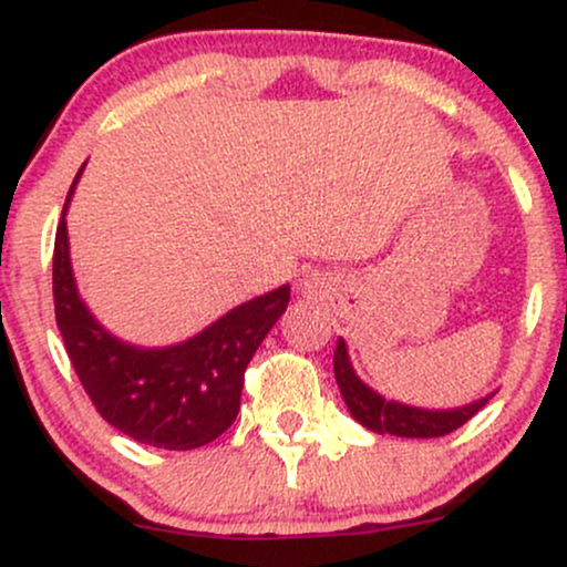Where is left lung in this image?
<instances>
[{"instance_id":"1","label":"left lung","mask_w":567,"mask_h":567,"mask_svg":"<svg viewBox=\"0 0 567 567\" xmlns=\"http://www.w3.org/2000/svg\"><path fill=\"white\" fill-rule=\"evenodd\" d=\"M333 370L338 389H341L343 402H347L349 413L354 415V421H360L362 426L370 432L379 434H394V437H442V434H451L458 426H464L472 415H477L480 410L487 405L493 394L483 396V400L472 402V405L453 408V410H424V408H410L402 402L383 400L379 392L357 379L354 368L349 362V351L343 338H338V347L333 354Z\"/></svg>"}]
</instances>
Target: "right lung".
<instances>
[{
    "label": "right lung",
    "mask_w": 567,
    "mask_h": 567,
    "mask_svg": "<svg viewBox=\"0 0 567 567\" xmlns=\"http://www.w3.org/2000/svg\"><path fill=\"white\" fill-rule=\"evenodd\" d=\"M82 171L69 188L53 252L55 322L71 365L97 413L127 437L165 451L207 445L237 419L247 362L288 309L290 288L237 306L175 347L120 341L90 315L71 271L66 210Z\"/></svg>",
    "instance_id": "obj_1"
}]
</instances>
